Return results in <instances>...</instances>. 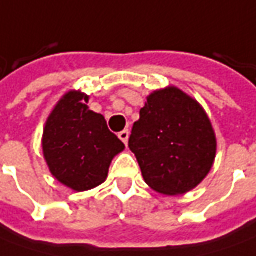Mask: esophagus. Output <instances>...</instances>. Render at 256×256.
<instances>
[{"instance_id": "obj_1", "label": "esophagus", "mask_w": 256, "mask_h": 256, "mask_svg": "<svg viewBox=\"0 0 256 256\" xmlns=\"http://www.w3.org/2000/svg\"><path fill=\"white\" fill-rule=\"evenodd\" d=\"M119 138H120L122 142H124V144H128V130H123L119 133Z\"/></svg>"}]
</instances>
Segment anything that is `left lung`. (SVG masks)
I'll list each match as a JSON object with an SVG mask.
<instances>
[{
    "mask_svg": "<svg viewBox=\"0 0 256 256\" xmlns=\"http://www.w3.org/2000/svg\"><path fill=\"white\" fill-rule=\"evenodd\" d=\"M146 184L176 196L198 186L214 164L217 138L203 106L170 85L151 92L128 138Z\"/></svg>",
    "mask_w": 256,
    "mask_h": 256,
    "instance_id": "left-lung-1",
    "label": "left lung"
}]
</instances>
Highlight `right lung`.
Here are the masks:
<instances>
[{
  "label": "right lung",
  "instance_id": "1",
  "mask_svg": "<svg viewBox=\"0 0 256 256\" xmlns=\"http://www.w3.org/2000/svg\"><path fill=\"white\" fill-rule=\"evenodd\" d=\"M88 100L84 92H66L48 114L42 137L52 175L74 192L104 184L112 160L124 150L105 118L90 110Z\"/></svg>",
  "mask_w": 256,
  "mask_h": 256
}]
</instances>
